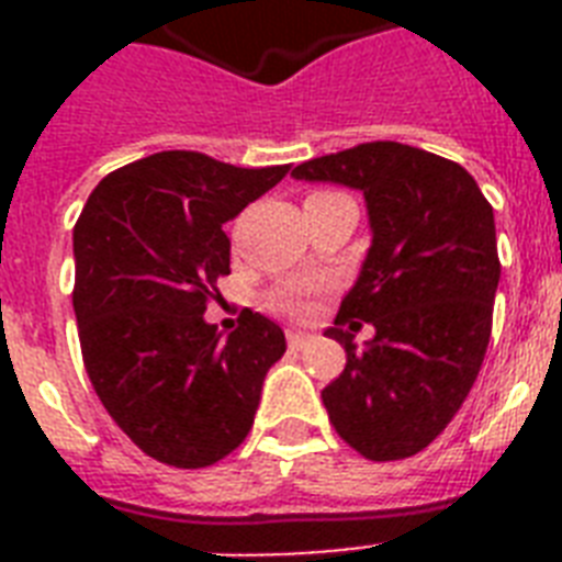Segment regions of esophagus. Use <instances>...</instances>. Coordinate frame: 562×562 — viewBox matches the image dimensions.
I'll list each match as a JSON object with an SVG mask.
<instances>
[{"instance_id":"34e87169","label":"esophagus","mask_w":562,"mask_h":562,"mask_svg":"<svg viewBox=\"0 0 562 562\" xmlns=\"http://www.w3.org/2000/svg\"><path fill=\"white\" fill-rule=\"evenodd\" d=\"M312 341H315V335L300 333V329H291V333H289V347H291V350H306V347Z\"/></svg>"}]
</instances>
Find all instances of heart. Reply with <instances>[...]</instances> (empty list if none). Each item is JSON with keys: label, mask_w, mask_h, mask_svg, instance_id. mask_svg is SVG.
<instances>
[{"label": "heart", "mask_w": 562, "mask_h": 562, "mask_svg": "<svg viewBox=\"0 0 562 562\" xmlns=\"http://www.w3.org/2000/svg\"><path fill=\"white\" fill-rule=\"evenodd\" d=\"M321 194H335V192H315L312 198H321ZM277 303H280L282 308H303V291L297 289H285L277 294Z\"/></svg>", "instance_id": "b5f03b06"}]
</instances>
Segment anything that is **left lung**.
<instances>
[{"label": "left lung", "instance_id": "obj_1", "mask_svg": "<svg viewBox=\"0 0 562 562\" xmlns=\"http://www.w3.org/2000/svg\"><path fill=\"white\" fill-rule=\"evenodd\" d=\"M291 178L364 194L368 256L324 333L347 368L321 400L356 452L411 458L449 426L487 352L502 273L493 206L458 162L402 143L317 157ZM359 319L376 329L364 348Z\"/></svg>", "mask_w": 562, "mask_h": 562}]
</instances>
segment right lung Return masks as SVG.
<instances>
[{
    "label": "right lung",
    "mask_w": 562,
    "mask_h": 562,
    "mask_svg": "<svg viewBox=\"0 0 562 562\" xmlns=\"http://www.w3.org/2000/svg\"><path fill=\"white\" fill-rule=\"evenodd\" d=\"M289 166L236 169L162 151L92 189L72 233L83 368L116 426L154 461L201 470L247 437L285 333L245 308L224 338L206 300L229 273L224 224Z\"/></svg>",
    "instance_id": "obj_1"
}]
</instances>
